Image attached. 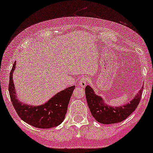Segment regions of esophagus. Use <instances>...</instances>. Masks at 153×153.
Here are the masks:
<instances>
[{
  "label": "esophagus",
  "mask_w": 153,
  "mask_h": 153,
  "mask_svg": "<svg viewBox=\"0 0 153 153\" xmlns=\"http://www.w3.org/2000/svg\"><path fill=\"white\" fill-rule=\"evenodd\" d=\"M88 82V79L86 76H82L80 79V82H79V85H80L81 87L85 88V86H86Z\"/></svg>",
  "instance_id": "1"
}]
</instances>
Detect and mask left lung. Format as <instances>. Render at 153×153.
<instances>
[{"label":"left lung","mask_w":153,"mask_h":153,"mask_svg":"<svg viewBox=\"0 0 153 153\" xmlns=\"http://www.w3.org/2000/svg\"><path fill=\"white\" fill-rule=\"evenodd\" d=\"M143 89L142 87L129 103L119 107H112L104 104L102 98L95 95L90 85L85 87V92L88 105L94 118L102 124H114L122 122L134 111L141 99Z\"/></svg>","instance_id":"8db88e82"}]
</instances>
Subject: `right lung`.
<instances>
[{"label": "right lung", "mask_w": 153, "mask_h": 153, "mask_svg": "<svg viewBox=\"0 0 153 153\" xmlns=\"http://www.w3.org/2000/svg\"><path fill=\"white\" fill-rule=\"evenodd\" d=\"M15 65L16 62H14L10 74L8 90L12 105L19 117L24 122L37 128L47 129L59 125L65 119L69 102L75 88L74 85L59 92L42 105H26L16 99L12 79Z\"/></svg>", "instance_id": "obj_1"}]
</instances>
